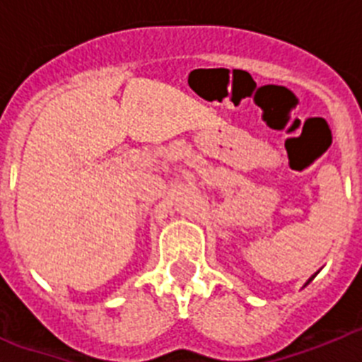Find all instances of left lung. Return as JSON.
<instances>
[{
    "mask_svg": "<svg viewBox=\"0 0 362 362\" xmlns=\"http://www.w3.org/2000/svg\"><path fill=\"white\" fill-rule=\"evenodd\" d=\"M312 279H313V277H312ZM312 279H310V281H312ZM310 281H308V283H310ZM308 283H306V284H308Z\"/></svg>",
    "mask_w": 362,
    "mask_h": 362,
    "instance_id": "left-lung-1",
    "label": "left lung"
}]
</instances>
